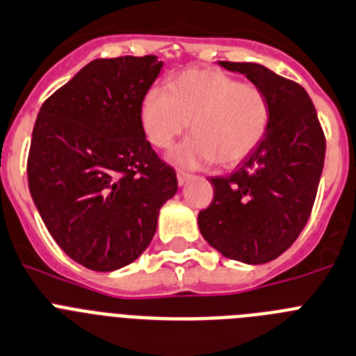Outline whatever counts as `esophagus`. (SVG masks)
<instances>
[{
    "label": "esophagus",
    "instance_id": "esophagus-1",
    "mask_svg": "<svg viewBox=\"0 0 356 356\" xmlns=\"http://www.w3.org/2000/svg\"><path fill=\"white\" fill-rule=\"evenodd\" d=\"M191 179L190 174H186V172H177V182H179V186H184L188 181Z\"/></svg>",
    "mask_w": 356,
    "mask_h": 356
}]
</instances>
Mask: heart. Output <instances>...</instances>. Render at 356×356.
<instances>
[{"mask_svg": "<svg viewBox=\"0 0 356 356\" xmlns=\"http://www.w3.org/2000/svg\"><path fill=\"white\" fill-rule=\"evenodd\" d=\"M268 120L264 91L218 70L182 71L168 89L150 88L140 102L141 131L154 147H172L190 122L193 134L170 154V161L184 168L213 161L236 165L261 143Z\"/></svg>", "mask_w": 356, "mask_h": 356, "instance_id": "1", "label": "heart"}]
</instances>
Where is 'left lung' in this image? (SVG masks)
Returning a JSON list of instances; mask_svg holds the SVG:
<instances>
[{"label": "left lung", "mask_w": 356, "mask_h": 356, "mask_svg": "<svg viewBox=\"0 0 356 356\" xmlns=\"http://www.w3.org/2000/svg\"><path fill=\"white\" fill-rule=\"evenodd\" d=\"M218 66L242 73L270 107L261 143L227 177H211L213 202L199 213L204 240L247 265L276 259L296 242L312 213L326 141L308 92L254 63Z\"/></svg>", "instance_id": "8db88e82"}]
</instances>
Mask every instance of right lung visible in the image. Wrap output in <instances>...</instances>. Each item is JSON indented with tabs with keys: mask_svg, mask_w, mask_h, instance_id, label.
I'll return each mask as SVG.
<instances>
[{
	"mask_svg": "<svg viewBox=\"0 0 356 356\" xmlns=\"http://www.w3.org/2000/svg\"><path fill=\"white\" fill-rule=\"evenodd\" d=\"M163 63L97 58L42 104L29 188L46 229L76 264L113 272L140 258L177 177L145 138L140 102Z\"/></svg>",
	"mask_w": 356,
	"mask_h": 356,
	"instance_id": "obj_1",
	"label": "right lung"
}]
</instances>
